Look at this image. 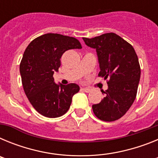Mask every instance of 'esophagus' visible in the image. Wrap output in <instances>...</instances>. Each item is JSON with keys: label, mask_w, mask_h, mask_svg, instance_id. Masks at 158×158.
I'll return each instance as SVG.
<instances>
[{"label": "esophagus", "mask_w": 158, "mask_h": 158, "mask_svg": "<svg viewBox=\"0 0 158 158\" xmlns=\"http://www.w3.org/2000/svg\"><path fill=\"white\" fill-rule=\"evenodd\" d=\"M81 89L84 92H85V93H90V92H91V89H87V88H82Z\"/></svg>", "instance_id": "obj_1"}]
</instances>
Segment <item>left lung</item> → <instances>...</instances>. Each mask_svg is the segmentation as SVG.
Segmentation results:
<instances>
[{"mask_svg": "<svg viewBox=\"0 0 158 158\" xmlns=\"http://www.w3.org/2000/svg\"><path fill=\"white\" fill-rule=\"evenodd\" d=\"M83 40L96 50L100 68L98 76L109 79L108 88L102 92L104 99L93 104V112L100 120H117L126 114L136 98L141 69L135 49L112 32Z\"/></svg>", "mask_w": 158, "mask_h": 158, "instance_id": "obj_1", "label": "left lung"}]
</instances>
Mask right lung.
I'll list each match as a JSON object with an SVG mask.
<instances>
[{"instance_id": "obj_1", "label": "right lung", "mask_w": 158, "mask_h": 158, "mask_svg": "<svg viewBox=\"0 0 158 158\" xmlns=\"http://www.w3.org/2000/svg\"><path fill=\"white\" fill-rule=\"evenodd\" d=\"M79 40L54 33L43 35L27 46L19 64L23 90L38 112L48 118L63 115L80 87L74 83L57 85L53 74L58 71L62 54L71 49H81Z\"/></svg>"}]
</instances>
